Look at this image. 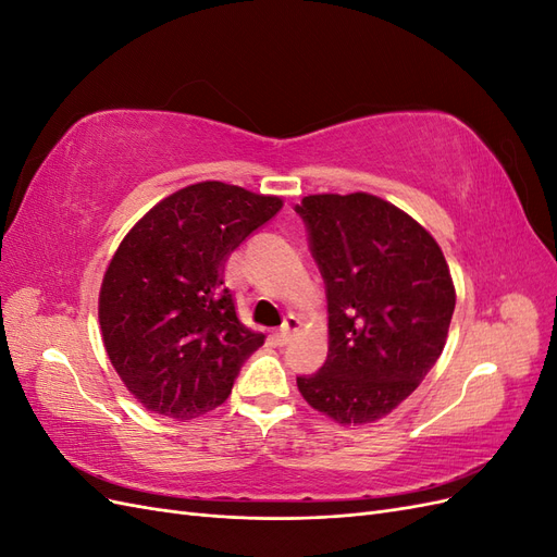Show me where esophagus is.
<instances>
[{
  "label": "esophagus",
  "instance_id": "esophagus-1",
  "mask_svg": "<svg viewBox=\"0 0 557 557\" xmlns=\"http://www.w3.org/2000/svg\"><path fill=\"white\" fill-rule=\"evenodd\" d=\"M299 327H301V323H299V318H295V315H288L285 318V323H283V327H281V332H278V339H281V344H288L293 336L299 332Z\"/></svg>",
  "mask_w": 557,
  "mask_h": 557
}]
</instances>
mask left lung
<instances>
[{"instance_id":"obj_1","label":"left lung","mask_w":557,"mask_h":557,"mask_svg":"<svg viewBox=\"0 0 557 557\" xmlns=\"http://www.w3.org/2000/svg\"><path fill=\"white\" fill-rule=\"evenodd\" d=\"M327 293L330 348L297 376L309 407L339 425L395 411L446 346L455 285L440 244L391 201L309 195L295 207Z\"/></svg>"}]
</instances>
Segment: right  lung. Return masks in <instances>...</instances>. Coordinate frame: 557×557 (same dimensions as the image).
<instances>
[{"label":"right lung","mask_w":557,"mask_h":557,"mask_svg":"<svg viewBox=\"0 0 557 557\" xmlns=\"http://www.w3.org/2000/svg\"><path fill=\"white\" fill-rule=\"evenodd\" d=\"M281 207L274 195L201 181L125 234L99 290V327L117 376L148 411L190 420L215 409L264 344L239 320L223 272Z\"/></svg>","instance_id":"add662e5"}]
</instances>
